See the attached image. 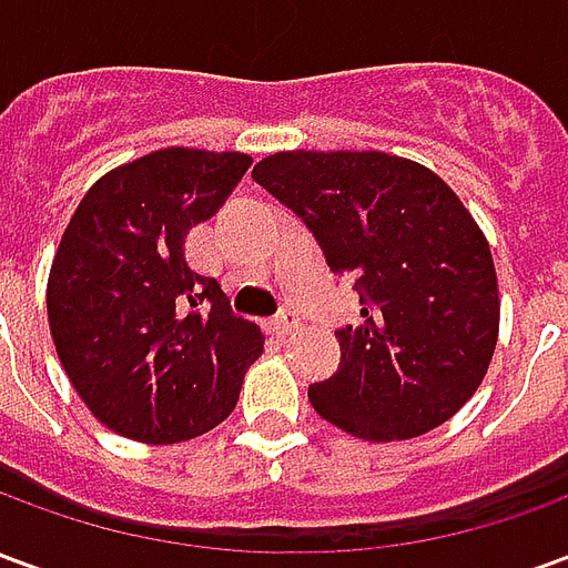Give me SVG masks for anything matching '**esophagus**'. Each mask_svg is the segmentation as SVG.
Returning a JSON list of instances; mask_svg holds the SVG:
<instances>
[{"label": "esophagus", "instance_id": "esophagus-1", "mask_svg": "<svg viewBox=\"0 0 568 568\" xmlns=\"http://www.w3.org/2000/svg\"><path fill=\"white\" fill-rule=\"evenodd\" d=\"M271 328L280 334V337H285V334H292L301 328V320H297L292 310H283V313H276V316L271 320Z\"/></svg>", "mask_w": 568, "mask_h": 568}]
</instances>
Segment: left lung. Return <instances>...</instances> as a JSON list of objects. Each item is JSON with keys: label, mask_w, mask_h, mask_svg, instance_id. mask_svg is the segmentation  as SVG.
Returning a JSON list of instances; mask_svg holds the SVG:
<instances>
[{"label": "left lung", "mask_w": 568, "mask_h": 568, "mask_svg": "<svg viewBox=\"0 0 568 568\" xmlns=\"http://www.w3.org/2000/svg\"><path fill=\"white\" fill-rule=\"evenodd\" d=\"M252 179L356 276L362 322L310 386L322 419L365 440L417 438L475 395L499 337V285L480 227L444 179L383 151H276Z\"/></svg>", "instance_id": "1"}]
</instances>
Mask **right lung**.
Wrapping results in <instances>:
<instances>
[{"mask_svg":"<svg viewBox=\"0 0 568 568\" xmlns=\"http://www.w3.org/2000/svg\"><path fill=\"white\" fill-rule=\"evenodd\" d=\"M252 166L240 151L163 149L84 194L48 276V322L91 414L124 438L179 444L222 423L264 334L187 267L185 236Z\"/></svg>","mask_w":568,"mask_h":568,"instance_id":"add662e5","label":"right lung"}]
</instances>
